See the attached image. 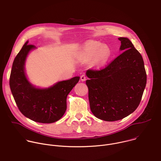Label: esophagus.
I'll list each match as a JSON object with an SVG mask.
<instances>
[{"label":"esophagus","instance_id":"obj_1","mask_svg":"<svg viewBox=\"0 0 161 161\" xmlns=\"http://www.w3.org/2000/svg\"><path fill=\"white\" fill-rule=\"evenodd\" d=\"M80 79L82 81H84L86 80V76L85 75H82L80 77Z\"/></svg>","mask_w":161,"mask_h":161}]
</instances>
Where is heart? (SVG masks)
I'll return each mask as SVG.
<instances>
[{
  "mask_svg": "<svg viewBox=\"0 0 161 161\" xmlns=\"http://www.w3.org/2000/svg\"><path fill=\"white\" fill-rule=\"evenodd\" d=\"M101 44L93 42L88 44L85 49V54L87 56H94L98 54L99 59L102 61H105L110 56L109 50L105 47H101Z\"/></svg>",
  "mask_w": 161,
  "mask_h": 161,
  "instance_id": "heart-1",
  "label": "heart"
}]
</instances>
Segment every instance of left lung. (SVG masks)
Here are the masks:
<instances>
[{"label": "left lung", "mask_w": 161, "mask_h": 161, "mask_svg": "<svg viewBox=\"0 0 161 161\" xmlns=\"http://www.w3.org/2000/svg\"><path fill=\"white\" fill-rule=\"evenodd\" d=\"M119 40L124 52L106 67L86 72L91 110L105 121L119 120L133 113L140 105L147 83L141 54L127 38Z\"/></svg>", "instance_id": "1"}]
</instances>
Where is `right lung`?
I'll use <instances>...</instances> for the list:
<instances>
[{"instance_id":"right-lung-1","label":"right lung","mask_w":161,"mask_h":161,"mask_svg":"<svg viewBox=\"0 0 161 161\" xmlns=\"http://www.w3.org/2000/svg\"><path fill=\"white\" fill-rule=\"evenodd\" d=\"M34 48V45L26 41L15 57L9 78L11 91L23 115L35 122L53 123L65 114L67 96L80 77L59 82L47 89L35 87L28 81L24 70L26 56Z\"/></svg>"}]
</instances>
